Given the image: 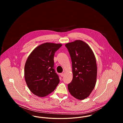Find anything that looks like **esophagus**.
Masks as SVG:
<instances>
[{
	"label": "esophagus",
	"mask_w": 123,
	"mask_h": 123,
	"mask_svg": "<svg viewBox=\"0 0 123 123\" xmlns=\"http://www.w3.org/2000/svg\"><path fill=\"white\" fill-rule=\"evenodd\" d=\"M64 73H65V72H64V71L63 72H62V73H61V74H60L61 76H62V77H63V76H64Z\"/></svg>",
	"instance_id": "34e87169"
}]
</instances>
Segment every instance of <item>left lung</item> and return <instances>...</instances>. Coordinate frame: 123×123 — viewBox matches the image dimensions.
Listing matches in <instances>:
<instances>
[{"label":"left lung","instance_id":"obj_1","mask_svg":"<svg viewBox=\"0 0 123 123\" xmlns=\"http://www.w3.org/2000/svg\"><path fill=\"white\" fill-rule=\"evenodd\" d=\"M72 62L73 78L68 84L69 91L77 99H85L95 87L97 73L94 53L88 44L76 40L65 44Z\"/></svg>","mask_w":123,"mask_h":123}]
</instances>
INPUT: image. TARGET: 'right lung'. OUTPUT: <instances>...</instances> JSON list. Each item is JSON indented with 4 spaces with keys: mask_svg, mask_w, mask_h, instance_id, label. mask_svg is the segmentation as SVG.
<instances>
[{
    "mask_svg": "<svg viewBox=\"0 0 123 123\" xmlns=\"http://www.w3.org/2000/svg\"><path fill=\"white\" fill-rule=\"evenodd\" d=\"M61 44L46 42L38 46L29 54L24 66V77L31 92L45 97L53 92L59 82L54 69L55 53Z\"/></svg>",
    "mask_w": 123,
    "mask_h": 123,
    "instance_id": "add662e5",
    "label": "right lung"
}]
</instances>
